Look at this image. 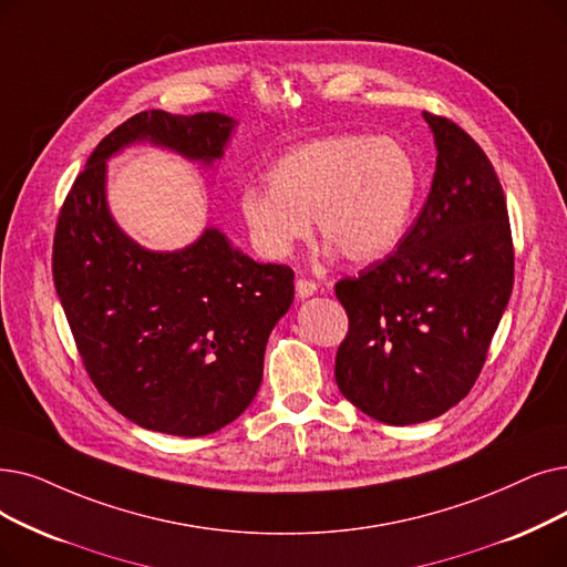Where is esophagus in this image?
Here are the masks:
<instances>
[{
	"label": "esophagus",
	"instance_id": "obj_1",
	"mask_svg": "<svg viewBox=\"0 0 567 567\" xmlns=\"http://www.w3.org/2000/svg\"><path fill=\"white\" fill-rule=\"evenodd\" d=\"M317 293V285L312 280H306V278H299L297 280V297L303 301V299H310Z\"/></svg>",
	"mask_w": 567,
	"mask_h": 567
}]
</instances>
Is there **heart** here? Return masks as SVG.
I'll use <instances>...</instances> for the list:
<instances>
[{
    "label": "heart",
    "mask_w": 567,
    "mask_h": 567,
    "mask_svg": "<svg viewBox=\"0 0 567 567\" xmlns=\"http://www.w3.org/2000/svg\"><path fill=\"white\" fill-rule=\"evenodd\" d=\"M422 168L393 136L331 134L301 143L268 168V187H245L238 213L266 259H287L312 234L329 255L371 264L405 238Z\"/></svg>",
    "instance_id": "heart-1"
}]
</instances>
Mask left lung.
I'll return each instance as SVG.
<instances>
[{"mask_svg":"<svg viewBox=\"0 0 567 567\" xmlns=\"http://www.w3.org/2000/svg\"><path fill=\"white\" fill-rule=\"evenodd\" d=\"M424 120L437 157L420 217L396 252L336 285L350 317L336 354L338 389L389 426L429 422L471 391L514 282L494 166L454 122Z\"/></svg>","mask_w":567,"mask_h":567,"instance_id":"1","label":"left lung"}]
</instances>
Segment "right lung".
Here are the masks:
<instances>
[{"label":"right lung","instance_id":"obj_1","mask_svg":"<svg viewBox=\"0 0 567 567\" xmlns=\"http://www.w3.org/2000/svg\"><path fill=\"white\" fill-rule=\"evenodd\" d=\"M236 125L225 113L130 117L94 147L60 215L53 276L71 333L102 396L147 431L199 437L248 410L293 274L217 227L181 250L143 248L111 213L109 159L151 143L213 168Z\"/></svg>","mask_w":567,"mask_h":567}]
</instances>
